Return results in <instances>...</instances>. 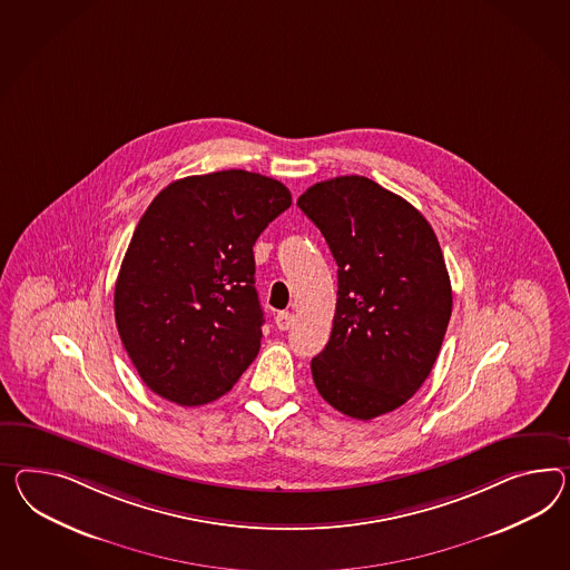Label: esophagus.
Returning a JSON list of instances; mask_svg holds the SVG:
<instances>
[{
	"label": "esophagus",
	"instance_id": "34e87169",
	"mask_svg": "<svg viewBox=\"0 0 570 570\" xmlns=\"http://www.w3.org/2000/svg\"><path fill=\"white\" fill-rule=\"evenodd\" d=\"M275 322H277L278 331H289L295 322V316L292 312H278Z\"/></svg>",
	"mask_w": 570,
	"mask_h": 570
}]
</instances>
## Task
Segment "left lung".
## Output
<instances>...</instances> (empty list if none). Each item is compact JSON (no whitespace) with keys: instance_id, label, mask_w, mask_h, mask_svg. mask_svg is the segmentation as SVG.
<instances>
[{"instance_id":"left-lung-1","label":"left lung","mask_w":570,"mask_h":570,"mask_svg":"<svg viewBox=\"0 0 570 570\" xmlns=\"http://www.w3.org/2000/svg\"><path fill=\"white\" fill-rule=\"evenodd\" d=\"M297 206L336 261L335 318L312 379L336 411L372 420L430 376L453 312L439 239L415 206L362 176L326 179Z\"/></svg>"}]
</instances>
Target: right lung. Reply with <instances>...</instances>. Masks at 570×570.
Returning <instances> with one entry per match:
<instances>
[{"label":"right lung","mask_w":570,"mask_h":570,"mask_svg":"<svg viewBox=\"0 0 570 570\" xmlns=\"http://www.w3.org/2000/svg\"><path fill=\"white\" fill-rule=\"evenodd\" d=\"M292 206L244 169L177 179L136 225L116 281V324L153 393L196 407L229 393L261 350L254 244Z\"/></svg>","instance_id":"1"}]
</instances>
